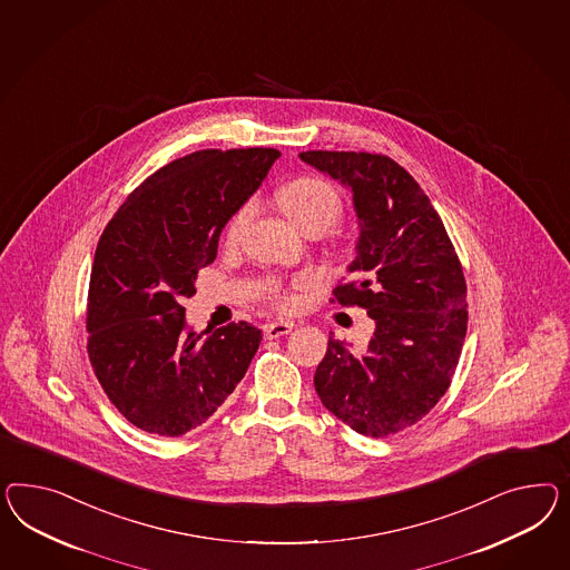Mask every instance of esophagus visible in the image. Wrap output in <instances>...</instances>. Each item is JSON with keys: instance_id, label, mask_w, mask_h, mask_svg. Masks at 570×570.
Listing matches in <instances>:
<instances>
[{"instance_id": "1", "label": "esophagus", "mask_w": 570, "mask_h": 570, "mask_svg": "<svg viewBox=\"0 0 570 570\" xmlns=\"http://www.w3.org/2000/svg\"><path fill=\"white\" fill-rule=\"evenodd\" d=\"M293 322H272V324L265 325L263 332H265V338L274 340L279 336H286L291 330H293Z\"/></svg>"}]
</instances>
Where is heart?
Listing matches in <instances>:
<instances>
[{
	"label": "heart",
	"instance_id": "heart-1",
	"mask_svg": "<svg viewBox=\"0 0 570 570\" xmlns=\"http://www.w3.org/2000/svg\"><path fill=\"white\" fill-rule=\"evenodd\" d=\"M279 205L286 212V216L303 232L330 230L342 214H344V200L338 188L317 176H303L279 190ZM257 214V199H246L226 224V243L236 245L245 236L248 224ZM313 284V277H294L291 286H282L277 282H269V298L282 308H293L298 303L296 291H305Z\"/></svg>",
	"mask_w": 570,
	"mask_h": 570
}]
</instances>
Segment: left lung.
I'll return each mask as SVG.
<instances>
[{"mask_svg": "<svg viewBox=\"0 0 570 570\" xmlns=\"http://www.w3.org/2000/svg\"><path fill=\"white\" fill-rule=\"evenodd\" d=\"M301 159L353 188L361 236L332 303L365 308L375 322L365 353L330 336L315 390L351 430L387 438L428 415L452 382L469 322L461 259L430 197L392 157Z\"/></svg>", "mask_w": 570, "mask_h": 570, "instance_id": "left-lung-1", "label": "left lung"}]
</instances>
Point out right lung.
I'll return each mask as SVG.
<instances>
[{
    "instance_id": "1",
    "label": "right lung",
    "mask_w": 570,
    "mask_h": 570,
    "mask_svg": "<svg viewBox=\"0 0 570 570\" xmlns=\"http://www.w3.org/2000/svg\"><path fill=\"white\" fill-rule=\"evenodd\" d=\"M277 149H203L137 186L101 234L87 296V353L109 402L135 428L178 438L203 425L245 377L253 324L200 338L183 298L217 255L232 214L262 185Z\"/></svg>"
}]
</instances>
